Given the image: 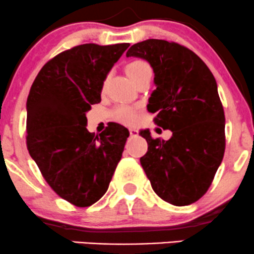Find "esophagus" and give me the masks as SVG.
Instances as JSON below:
<instances>
[{
	"mask_svg": "<svg viewBox=\"0 0 254 254\" xmlns=\"http://www.w3.org/2000/svg\"><path fill=\"white\" fill-rule=\"evenodd\" d=\"M129 131H130V135L132 136V137H135V136L138 135V131H137L136 129H129Z\"/></svg>",
	"mask_w": 254,
	"mask_h": 254,
	"instance_id": "34e87169",
	"label": "esophagus"
}]
</instances>
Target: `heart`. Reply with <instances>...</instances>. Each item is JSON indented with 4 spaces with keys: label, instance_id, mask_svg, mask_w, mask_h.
Masks as SVG:
<instances>
[{
    "label": "heart",
    "instance_id": "1",
    "mask_svg": "<svg viewBox=\"0 0 254 254\" xmlns=\"http://www.w3.org/2000/svg\"><path fill=\"white\" fill-rule=\"evenodd\" d=\"M127 72L131 80L135 83L139 82V81L144 80V78L147 77L151 78V74H153V72H151L150 65L143 60H135L132 61V62H130L127 65ZM113 117H115L116 121H118L119 123L129 125L135 123L137 115L136 111L130 109V107L118 106L117 109L115 110V112H113Z\"/></svg>",
    "mask_w": 254,
    "mask_h": 254
}]
</instances>
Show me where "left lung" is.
Instances as JSON below:
<instances>
[{"instance_id": "8db88e82", "label": "left lung", "mask_w": 254, "mask_h": 254, "mask_svg": "<svg viewBox=\"0 0 254 254\" xmlns=\"http://www.w3.org/2000/svg\"><path fill=\"white\" fill-rule=\"evenodd\" d=\"M127 56L141 57L153 68L156 89L147 109L154 123L171 130L168 141L141 131L148 151L139 159L151 188L177 206L197 202L210 188L226 149L224 111L217 84L206 64L174 42L147 39Z\"/></svg>"}]
</instances>
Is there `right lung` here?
<instances>
[{
  "label": "right lung",
  "instance_id": "right-lung-1",
  "mask_svg": "<svg viewBox=\"0 0 254 254\" xmlns=\"http://www.w3.org/2000/svg\"><path fill=\"white\" fill-rule=\"evenodd\" d=\"M130 44H82L51 58L27 98L26 144L49 186L86 208L109 189L129 130L111 123L100 135L87 130L86 112L101 101L107 72Z\"/></svg>",
  "mask_w": 254,
  "mask_h": 254
}]
</instances>
